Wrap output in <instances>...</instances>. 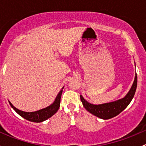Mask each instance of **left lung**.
Instances as JSON below:
<instances>
[{
  "mask_svg": "<svg viewBox=\"0 0 146 146\" xmlns=\"http://www.w3.org/2000/svg\"><path fill=\"white\" fill-rule=\"evenodd\" d=\"M136 88L137 74L136 73L134 81H133L130 90L126 94V96L121 99L101 104H93L85 100L82 95H80V97L82 105L87 111L100 119H109L117 116L126 108V107L130 104L132 99L133 98Z\"/></svg>",
  "mask_w": 146,
  "mask_h": 146,
  "instance_id": "obj_1",
  "label": "left lung"
}]
</instances>
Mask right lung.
<instances>
[{"label":"right lung","mask_w":146,"mask_h":146,"mask_svg":"<svg viewBox=\"0 0 146 146\" xmlns=\"http://www.w3.org/2000/svg\"><path fill=\"white\" fill-rule=\"evenodd\" d=\"M64 87H63L62 89L60 90L58 94L57 95L56 98L55 100L51 104H50L48 107H45V108L42 109V110H37L35 111H32V112H27V111H22V110H18L16 107L12 104V103L10 101L9 103L12 108L20 116L23 117L24 119H27L28 121H30L32 122H36V123H39V122H42L46 120L51 117H52L54 114H56L57 111L58 110L60 107V102H61V94L63 92V89Z\"/></svg>","instance_id":"right-lung-1"}]
</instances>
